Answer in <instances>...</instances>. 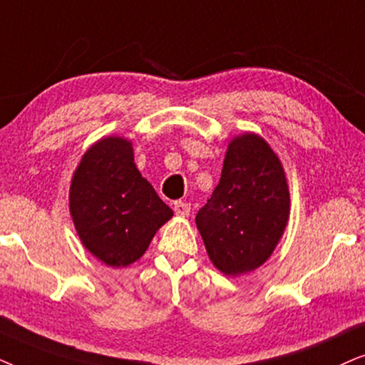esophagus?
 <instances>
[{"label": "esophagus", "instance_id": "34e87169", "mask_svg": "<svg viewBox=\"0 0 365 365\" xmlns=\"http://www.w3.org/2000/svg\"><path fill=\"white\" fill-rule=\"evenodd\" d=\"M173 210H175V215H177V217H188V215H190V203L175 202Z\"/></svg>", "mask_w": 365, "mask_h": 365}]
</instances>
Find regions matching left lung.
<instances>
[{
  "instance_id": "1",
  "label": "left lung",
  "mask_w": 365,
  "mask_h": 365,
  "mask_svg": "<svg viewBox=\"0 0 365 365\" xmlns=\"http://www.w3.org/2000/svg\"><path fill=\"white\" fill-rule=\"evenodd\" d=\"M290 192L280 158L260 135L230 140L222 177L195 222L208 259L237 277L265 264L284 235Z\"/></svg>"
}]
</instances>
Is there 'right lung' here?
Segmentation results:
<instances>
[{"label": "right lung", "instance_id": "obj_1", "mask_svg": "<svg viewBox=\"0 0 365 365\" xmlns=\"http://www.w3.org/2000/svg\"><path fill=\"white\" fill-rule=\"evenodd\" d=\"M70 215L85 249L120 269L147 252L173 212L140 173L132 142L113 135L91 145L73 172Z\"/></svg>", "mask_w": 365, "mask_h": 365}]
</instances>
